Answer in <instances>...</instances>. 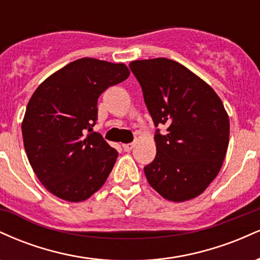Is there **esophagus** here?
I'll return each instance as SVG.
<instances>
[{
	"label": "esophagus",
	"instance_id": "34e87169",
	"mask_svg": "<svg viewBox=\"0 0 260 260\" xmlns=\"http://www.w3.org/2000/svg\"><path fill=\"white\" fill-rule=\"evenodd\" d=\"M122 147H123L124 151H131L134 148V144L133 143H128V144H123Z\"/></svg>",
	"mask_w": 260,
	"mask_h": 260
}]
</instances>
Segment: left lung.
I'll return each mask as SVG.
<instances>
[{"label": "left lung", "instance_id": "obj_1", "mask_svg": "<svg viewBox=\"0 0 260 260\" xmlns=\"http://www.w3.org/2000/svg\"><path fill=\"white\" fill-rule=\"evenodd\" d=\"M145 105L156 129V156L144 168L151 187L171 202L202 194L221 169L230 120L219 95L183 64L169 58L133 61Z\"/></svg>", "mask_w": 260, "mask_h": 260}]
</instances>
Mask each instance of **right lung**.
Here are the masks:
<instances>
[{
	"label": "right lung",
	"mask_w": 260,
	"mask_h": 260,
	"mask_svg": "<svg viewBox=\"0 0 260 260\" xmlns=\"http://www.w3.org/2000/svg\"><path fill=\"white\" fill-rule=\"evenodd\" d=\"M129 70L84 57L71 62L38 86L22 122L24 149L39 181L67 202L86 201L112 171L118 153L91 132L98 99L126 80Z\"/></svg>",
	"instance_id": "obj_1"
}]
</instances>
